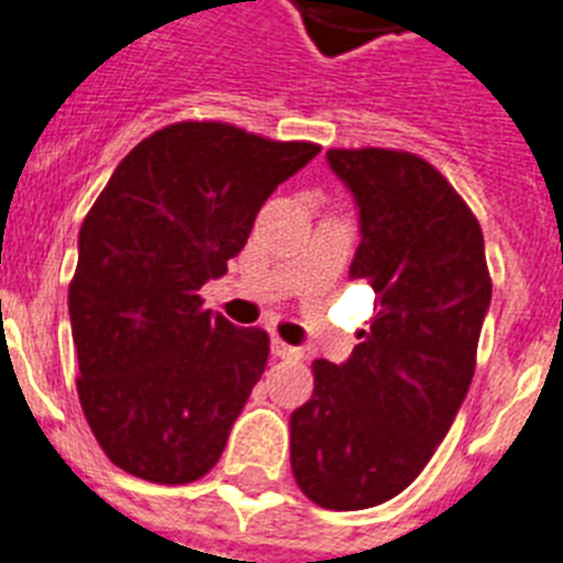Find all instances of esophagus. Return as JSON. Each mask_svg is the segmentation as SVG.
Segmentation results:
<instances>
[{
	"label": "esophagus",
	"mask_w": 563,
	"mask_h": 563,
	"mask_svg": "<svg viewBox=\"0 0 563 563\" xmlns=\"http://www.w3.org/2000/svg\"><path fill=\"white\" fill-rule=\"evenodd\" d=\"M272 354L280 356V360H297L300 356V349H295V345H288V342L283 340H272Z\"/></svg>",
	"instance_id": "esophagus-1"
}]
</instances>
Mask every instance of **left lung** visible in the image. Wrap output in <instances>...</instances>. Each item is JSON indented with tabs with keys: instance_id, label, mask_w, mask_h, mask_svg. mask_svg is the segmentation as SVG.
<instances>
[{
	"instance_id": "left-lung-1",
	"label": "left lung",
	"mask_w": 563,
	"mask_h": 563,
	"mask_svg": "<svg viewBox=\"0 0 563 563\" xmlns=\"http://www.w3.org/2000/svg\"><path fill=\"white\" fill-rule=\"evenodd\" d=\"M354 195L376 314L345 363L314 360V394L291 413V471L325 510L399 496L448 437L476 368L490 309L485 238L428 161L397 150H329Z\"/></svg>"
}]
</instances>
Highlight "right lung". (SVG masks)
I'll return each mask as SVG.
<instances>
[{"label": "right lung", "mask_w": 563, "mask_h": 563, "mask_svg": "<svg viewBox=\"0 0 563 563\" xmlns=\"http://www.w3.org/2000/svg\"><path fill=\"white\" fill-rule=\"evenodd\" d=\"M320 146L221 121L169 124L130 150L78 232L70 325L78 399L115 467L187 485L214 467L261 379L268 334L203 309L266 198Z\"/></svg>", "instance_id": "obj_1"}]
</instances>
